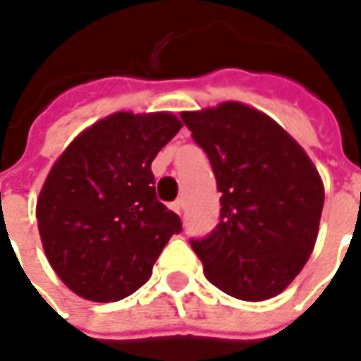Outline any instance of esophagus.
<instances>
[{
	"label": "esophagus",
	"instance_id": "34e87169",
	"mask_svg": "<svg viewBox=\"0 0 361 361\" xmlns=\"http://www.w3.org/2000/svg\"><path fill=\"white\" fill-rule=\"evenodd\" d=\"M170 207H172V209L176 211V213H178V215H181V211L185 209V203H183V199H176V201H173Z\"/></svg>",
	"mask_w": 361,
	"mask_h": 361
}]
</instances>
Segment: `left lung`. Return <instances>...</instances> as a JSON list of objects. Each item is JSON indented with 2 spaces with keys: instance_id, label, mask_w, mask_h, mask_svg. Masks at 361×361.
Returning <instances> with one entry per match:
<instances>
[{
  "instance_id": "1",
  "label": "left lung",
  "mask_w": 361,
  "mask_h": 361,
  "mask_svg": "<svg viewBox=\"0 0 361 361\" xmlns=\"http://www.w3.org/2000/svg\"><path fill=\"white\" fill-rule=\"evenodd\" d=\"M221 195V221L189 244L207 279L242 301L281 293L319 234L324 188L305 150L268 115L236 102L185 111Z\"/></svg>"
}]
</instances>
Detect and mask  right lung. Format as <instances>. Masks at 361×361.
<instances>
[{"label": "right lung", "instance_id": "add662e5", "mask_svg": "<svg viewBox=\"0 0 361 361\" xmlns=\"http://www.w3.org/2000/svg\"><path fill=\"white\" fill-rule=\"evenodd\" d=\"M181 128L172 113H113L84 130L52 166L37 201L47 258L84 299L119 301L152 276L181 233L180 216L156 199V154Z\"/></svg>", "mask_w": 361, "mask_h": 361}]
</instances>
